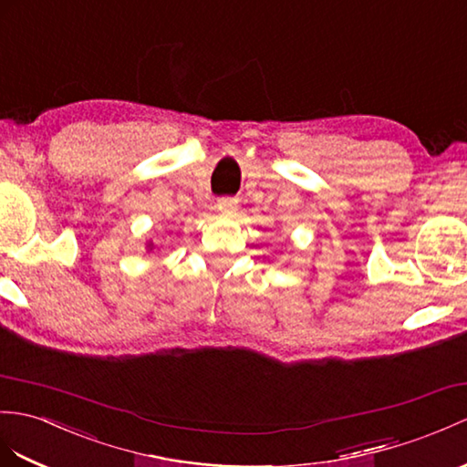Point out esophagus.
<instances>
[{
    "instance_id": "esophagus-1",
    "label": "esophagus",
    "mask_w": 467,
    "mask_h": 467,
    "mask_svg": "<svg viewBox=\"0 0 467 467\" xmlns=\"http://www.w3.org/2000/svg\"><path fill=\"white\" fill-rule=\"evenodd\" d=\"M216 209H219L223 214H233L236 211V199L223 197L216 201Z\"/></svg>"
}]
</instances>
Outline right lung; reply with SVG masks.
Here are the masks:
<instances>
[{
    "mask_svg": "<svg viewBox=\"0 0 467 467\" xmlns=\"http://www.w3.org/2000/svg\"><path fill=\"white\" fill-rule=\"evenodd\" d=\"M149 248H153V244H149Z\"/></svg>",
    "mask_w": 467,
    "mask_h": 467,
    "instance_id": "right-lung-1",
    "label": "right lung"
}]
</instances>
